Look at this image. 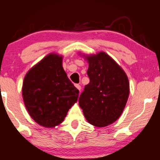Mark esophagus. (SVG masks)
<instances>
[{
	"label": "esophagus",
	"instance_id": "obj_1",
	"mask_svg": "<svg viewBox=\"0 0 160 160\" xmlns=\"http://www.w3.org/2000/svg\"><path fill=\"white\" fill-rule=\"evenodd\" d=\"M75 86H76L77 89L80 92V90H81V86H80V85H79V84H75Z\"/></svg>",
	"mask_w": 160,
	"mask_h": 160
}]
</instances>
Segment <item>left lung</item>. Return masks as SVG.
<instances>
[{"label": "left lung", "mask_w": 160, "mask_h": 160, "mask_svg": "<svg viewBox=\"0 0 160 160\" xmlns=\"http://www.w3.org/2000/svg\"><path fill=\"white\" fill-rule=\"evenodd\" d=\"M82 56L89 63L90 81L79 98V105L89 123L105 127L118 120L126 107L129 95L128 77L106 52Z\"/></svg>", "instance_id": "obj_1"}]
</instances>
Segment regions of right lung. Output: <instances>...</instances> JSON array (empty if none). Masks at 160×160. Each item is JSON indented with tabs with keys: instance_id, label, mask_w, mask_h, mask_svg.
Returning <instances> with one entry per match:
<instances>
[{
	"instance_id": "obj_1",
	"label": "right lung",
	"mask_w": 160,
	"mask_h": 160,
	"mask_svg": "<svg viewBox=\"0 0 160 160\" xmlns=\"http://www.w3.org/2000/svg\"><path fill=\"white\" fill-rule=\"evenodd\" d=\"M63 56L49 53L29 70L22 84V98L31 117L40 126L62 123L76 103L79 90L62 67Z\"/></svg>"
}]
</instances>
